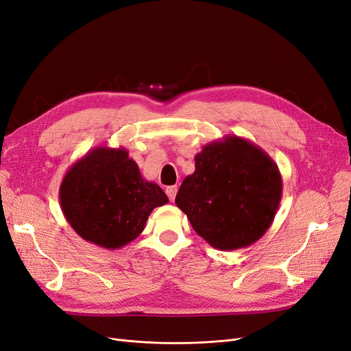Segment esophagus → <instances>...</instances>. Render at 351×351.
I'll use <instances>...</instances> for the list:
<instances>
[{
    "label": "esophagus",
    "instance_id": "34e87169",
    "mask_svg": "<svg viewBox=\"0 0 351 351\" xmlns=\"http://www.w3.org/2000/svg\"><path fill=\"white\" fill-rule=\"evenodd\" d=\"M177 191H178V187L177 186H171V187H167L165 193L168 195V199H170V202H174L176 200V195H177Z\"/></svg>",
    "mask_w": 351,
    "mask_h": 351
}]
</instances>
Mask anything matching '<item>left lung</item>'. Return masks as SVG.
Segmentation results:
<instances>
[{
	"label": "left lung",
	"mask_w": 351,
	"mask_h": 351,
	"mask_svg": "<svg viewBox=\"0 0 351 351\" xmlns=\"http://www.w3.org/2000/svg\"><path fill=\"white\" fill-rule=\"evenodd\" d=\"M176 204L193 229L219 250L247 247L271 228L282 197V176L261 147L226 135L202 148Z\"/></svg>",
	"instance_id": "8db88e82"
}]
</instances>
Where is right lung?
<instances>
[{
  "instance_id": "obj_1",
  "label": "right lung",
  "mask_w": 351,
  "mask_h": 351,
  "mask_svg": "<svg viewBox=\"0 0 351 351\" xmlns=\"http://www.w3.org/2000/svg\"><path fill=\"white\" fill-rule=\"evenodd\" d=\"M59 199L67 223L82 239L109 250L136 239L152 210L168 203L161 187L141 176L127 149L102 145L69 168Z\"/></svg>"
}]
</instances>
